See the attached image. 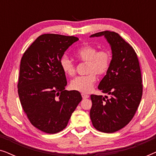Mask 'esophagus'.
I'll use <instances>...</instances> for the list:
<instances>
[{"label":"esophagus","instance_id":"34e87169","mask_svg":"<svg viewBox=\"0 0 156 156\" xmlns=\"http://www.w3.org/2000/svg\"><path fill=\"white\" fill-rule=\"evenodd\" d=\"M82 97L83 99H87V98L89 97V96L87 94H82Z\"/></svg>","mask_w":156,"mask_h":156}]
</instances>
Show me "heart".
<instances>
[{
  "label": "heart",
  "instance_id": "obj_1",
  "mask_svg": "<svg viewBox=\"0 0 156 156\" xmlns=\"http://www.w3.org/2000/svg\"><path fill=\"white\" fill-rule=\"evenodd\" d=\"M76 57L80 61L87 62L86 75L80 76L70 82L72 90L82 93H89L97 81V74L104 75L109 69L112 62V55L109 51L101 50L98 51L95 46L86 44L76 50ZM59 65L63 73L69 76H73L76 73L74 63L69 57L64 55L59 59Z\"/></svg>",
  "mask_w": 156,
  "mask_h": 156
}]
</instances>
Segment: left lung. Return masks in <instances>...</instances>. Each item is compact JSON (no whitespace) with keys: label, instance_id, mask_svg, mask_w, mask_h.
<instances>
[{"label":"left lung","instance_id":"8db88e82","mask_svg":"<svg viewBox=\"0 0 156 156\" xmlns=\"http://www.w3.org/2000/svg\"><path fill=\"white\" fill-rule=\"evenodd\" d=\"M100 36L109 43L112 59L98 89L111 97L91 95L90 118L96 129L110 133L123 129L135 115L143 94L142 77L137 55L131 44L115 32H100L90 37Z\"/></svg>","mask_w":156,"mask_h":156}]
</instances>
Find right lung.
I'll list each match as a JSON object with an SVG mask.
<instances>
[{
	"label": "right lung",
	"mask_w": 156,
	"mask_h": 156,
	"mask_svg": "<svg viewBox=\"0 0 156 156\" xmlns=\"http://www.w3.org/2000/svg\"><path fill=\"white\" fill-rule=\"evenodd\" d=\"M74 36L44 34L23 54L18 91L21 106L32 125L47 133H56L67 126L72 114L82 101L77 91L65 90L67 79L59 59Z\"/></svg>",
	"instance_id": "1"
}]
</instances>
